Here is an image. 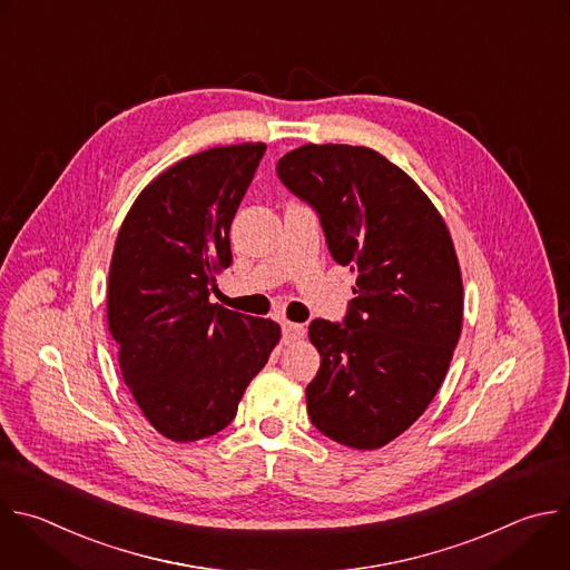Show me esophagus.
Here are the masks:
<instances>
[{
    "mask_svg": "<svg viewBox=\"0 0 570 570\" xmlns=\"http://www.w3.org/2000/svg\"><path fill=\"white\" fill-rule=\"evenodd\" d=\"M304 333H306L304 324H295V322H284V324H282V337H284L286 344H291V342L304 337Z\"/></svg>",
    "mask_w": 570,
    "mask_h": 570,
    "instance_id": "34e87169",
    "label": "esophagus"
}]
</instances>
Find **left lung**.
<instances>
[{
    "mask_svg": "<svg viewBox=\"0 0 570 570\" xmlns=\"http://www.w3.org/2000/svg\"><path fill=\"white\" fill-rule=\"evenodd\" d=\"M277 176L320 217L331 257L357 277L346 317L313 320L320 371L311 423L331 441L377 450L432 403L463 324V282L450 230L423 189L383 154L302 145Z\"/></svg>",
    "mask_w": 570,
    "mask_h": 570,
    "instance_id": "1",
    "label": "left lung"
}]
</instances>
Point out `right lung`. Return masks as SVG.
I'll list each match as a JSON object with an SVG mask.
<instances>
[{"label":"right lung","instance_id":"1","mask_svg":"<svg viewBox=\"0 0 570 570\" xmlns=\"http://www.w3.org/2000/svg\"><path fill=\"white\" fill-rule=\"evenodd\" d=\"M264 151V142H244L178 160L142 189L118 230L109 333L136 405L169 441L230 425L279 342L273 320L210 304L215 275L233 264L230 224Z\"/></svg>","mask_w":570,"mask_h":570}]
</instances>
